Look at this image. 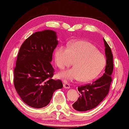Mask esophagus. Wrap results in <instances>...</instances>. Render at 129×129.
<instances>
[{
  "label": "esophagus",
  "instance_id": "obj_1",
  "mask_svg": "<svg viewBox=\"0 0 129 129\" xmlns=\"http://www.w3.org/2000/svg\"><path fill=\"white\" fill-rule=\"evenodd\" d=\"M64 87L65 88H70V84H69V83L65 81L64 82Z\"/></svg>",
  "mask_w": 129,
  "mask_h": 129
}]
</instances>
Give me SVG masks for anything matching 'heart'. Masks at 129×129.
I'll return each mask as SVG.
<instances>
[{
	"instance_id": "heart-1",
	"label": "heart",
	"mask_w": 129,
	"mask_h": 129,
	"mask_svg": "<svg viewBox=\"0 0 129 129\" xmlns=\"http://www.w3.org/2000/svg\"><path fill=\"white\" fill-rule=\"evenodd\" d=\"M55 61L59 68L64 69L73 62V68L60 73L58 76L67 80L79 79L86 81L95 78L103 69L105 57L96 48L87 41H78L55 51Z\"/></svg>"
}]
</instances>
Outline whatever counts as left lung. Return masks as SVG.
Instances as JSON below:
<instances>
[{"label":"left lung","instance_id":"obj_1","mask_svg":"<svg viewBox=\"0 0 129 129\" xmlns=\"http://www.w3.org/2000/svg\"><path fill=\"white\" fill-rule=\"evenodd\" d=\"M105 45L106 65L105 72L102 76L99 77L91 83L79 86V98L72 105L73 109L78 111H85L94 109L99 105L107 96L110 90L112 79L113 58L111 50L104 39Z\"/></svg>","mask_w":129,"mask_h":129}]
</instances>
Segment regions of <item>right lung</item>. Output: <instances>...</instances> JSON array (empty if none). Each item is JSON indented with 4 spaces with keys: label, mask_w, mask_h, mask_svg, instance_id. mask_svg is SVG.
I'll list each match as a JSON object with an SVG mask.
<instances>
[{
    "label": "right lung",
    "mask_w": 129,
    "mask_h": 129,
    "mask_svg": "<svg viewBox=\"0 0 129 129\" xmlns=\"http://www.w3.org/2000/svg\"><path fill=\"white\" fill-rule=\"evenodd\" d=\"M58 44L56 32L34 33L20 46L14 69V84L24 103L40 109L50 103L54 92L63 87L60 80L52 79L50 62Z\"/></svg>",
    "instance_id": "1"
}]
</instances>
